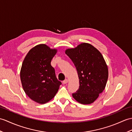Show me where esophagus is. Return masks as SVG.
<instances>
[{"instance_id":"esophagus-1","label":"esophagus","mask_w":132,"mask_h":132,"mask_svg":"<svg viewBox=\"0 0 132 132\" xmlns=\"http://www.w3.org/2000/svg\"><path fill=\"white\" fill-rule=\"evenodd\" d=\"M67 82H68V79H65V80H63V84H66V83H67Z\"/></svg>"}]
</instances>
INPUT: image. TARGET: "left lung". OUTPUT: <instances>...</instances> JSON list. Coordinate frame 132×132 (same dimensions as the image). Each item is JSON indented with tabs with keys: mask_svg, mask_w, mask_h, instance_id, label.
<instances>
[{
	"mask_svg": "<svg viewBox=\"0 0 132 132\" xmlns=\"http://www.w3.org/2000/svg\"><path fill=\"white\" fill-rule=\"evenodd\" d=\"M65 53L74 63L80 83L73 98L83 105L93 103L105 89L108 79V67L103 56L87 43L67 49Z\"/></svg>",
	"mask_w": 132,
	"mask_h": 132,
	"instance_id": "obj_1",
	"label": "left lung"
}]
</instances>
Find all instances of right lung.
Instances as JSON below:
<instances>
[{
    "mask_svg": "<svg viewBox=\"0 0 132 132\" xmlns=\"http://www.w3.org/2000/svg\"><path fill=\"white\" fill-rule=\"evenodd\" d=\"M57 49L45 44L36 45L24 57L20 71L21 84L30 99L44 104L54 97L61 82L58 80L51 61Z\"/></svg>",
    "mask_w": 132,
    "mask_h": 132,
    "instance_id": "1",
    "label": "right lung"
}]
</instances>
